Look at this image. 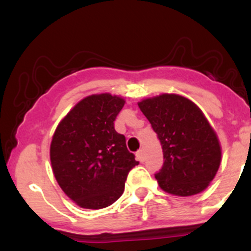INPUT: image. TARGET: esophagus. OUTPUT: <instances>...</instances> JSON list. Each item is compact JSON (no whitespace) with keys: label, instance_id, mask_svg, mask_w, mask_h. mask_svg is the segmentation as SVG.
I'll return each instance as SVG.
<instances>
[{"label":"esophagus","instance_id":"esophagus-1","mask_svg":"<svg viewBox=\"0 0 251 251\" xmlns=\"http://www.w3.org/2000/svg\"><path fill=\"white\" fill-rule=\"evenodd\" d=\"M135 155H137V158H138V160H139V162H144V160H145V155H144L143 150H139V151L135 153Z\"/></svg>","mask_w":251,"mask_h":251}]
</instances>
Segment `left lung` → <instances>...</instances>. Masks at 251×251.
Returning a JSON list of instances; mask_svg holds the SVG:
<instances>
[{
	"label": "left lung",
	"instance_id": "8db88e82",
	"mask_svg": "<svg viewBox=\"0 0 251 251\" xmlns=\"http://www.w3.org/2000/svg\"><path fill=\"white\" fill-rule=\"evenodd\" d=\"M157 133L164 163L155 179L176 196L200 194L221 164L217 135L194 102L177 94H162L138 103Z\"/></svg>",
	"mask_w": 251,
	"mask_h": 251
}]
</instances>
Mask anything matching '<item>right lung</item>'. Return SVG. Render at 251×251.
<instances>
[{
    "label": "right lung",
    "mask_w": 251,
    "mask_h": 251,
    "mask_svg": "<svg viewBox=\"0 0 251 251\" xmlns=\"http://www.w3.org/2000/svg\"><path fill=\"white\" fill-rule=\"evenodd\" d=\"M125 100L111 94L82 99L59 124L50 162L60 188L79 206L102 209L123 195L128 172L138 165L126 138L114 128Z\"/></svg>",
    "instance_id": "1"
}]
</instances>
